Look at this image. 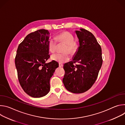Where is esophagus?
<instances>
[{"label":"esophagus","mask_w":125,"mask_h":125,"mask_svg":"<svg viewBox=\"0 0 125 125\" xmlns=\"http://www.w3.org/2000/svg\"><path fill=\"white\" fill-rule=\"evenodd\" d=\"M59 66L60 67H63V65L62 64H61V63H59Z\"/></svg>","instance_id":"1"}]
</instances>
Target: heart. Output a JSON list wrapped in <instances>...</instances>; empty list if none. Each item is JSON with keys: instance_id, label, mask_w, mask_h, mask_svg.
<instances>
[{"instance_id": "obj_1", "label": "heart", "mask_w": 125, "mask_h": 125, "mask_svg": "<svg viewBox=\"0 0 125 125\" xmlns=\"http://www.w3.org/2000/svg\"><path fill=\"white\" fill-rule=\"evenodd\" d=\"M56 39L58 42L66 44L67 46H66L64 49V52H66L63 53H54L51 56V58L52 60L59 63H62L67 62L70 60L71 57L69 53L68 52H69L71 54H73L76 51L77 49V45L74 41V36L68 31H64L57 35ZM56 40L54 38H51L48 41V49L49 51L52 53L56 51L57 43Z\"/></svg>"}]
</instances>
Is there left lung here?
Returning <instances> with one entry per match:
<instances>
[{
  "label": "left lung",
  "mask_w": 125,
  "mask_h": 125,
  "mask_svg": "<svg viewBox=\"0 0 125 125\" xmlns=\"http://www.w3.org/2000/svg\"><path fill=\"white\" fill-rule=\"evenodd\" d=\"M75 33L79 46L72 61L64 65L63 83L67 90L81 94L88 90L95 83L102 64V50L94 35L80 29ZM77 62L76 65L73 63Z\"/></svg>",
  "instance_id": "8db88e82"
}]
</instances>
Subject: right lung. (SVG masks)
Wrapping results in <instances>:
<instances>
[{
    "mask_svg": "<svg viewBox=\"0 0 125 125\" xmlns=\"http://www.w3.org/2000/svg\"><path fill=\"white\" fill-rule=\"evenodd\" d=\"M49 31L41 29L27 35L19 45L15 57L18 77L24 92L39 98L50 91V80L59 64L46 61L50 57L48 42Z\"/></svg>",
    "mask_w": 125,
    "mask_h": 125,
    "instance_id": "add662e5",
    "label": "right lung"
}]
</instances>
